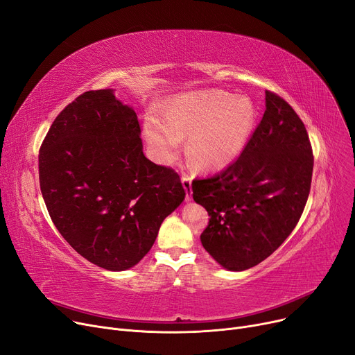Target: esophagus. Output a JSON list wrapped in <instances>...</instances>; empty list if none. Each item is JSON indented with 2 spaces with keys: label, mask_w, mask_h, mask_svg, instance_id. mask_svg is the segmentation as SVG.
Wrapping results in <instances>:
<instances>
[{
  "label": "esophagus",
  "mask_w": 355,
  "mask_h": 355,
  "mask_svg": "<svg viewBox=\"0 0 355 355\" xmlns=\"http://www.w3.org/2000/svg\"><path fill=\"white\" fill-rule=\"evenodd\" d=\"M191 175H189V174H184L182 175V178H181V181H182V185H184V189H185V200L187 201H190L191 198H193V190H191Z\"/></svg>",
  "instance_id": "1"
}]
</instances>
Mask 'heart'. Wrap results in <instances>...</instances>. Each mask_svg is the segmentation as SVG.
<instances>
[{"mask_svg": "<svg viewBox=\"0 0 355 355\" xmlns=\"http://www.w3.org/2000/svg\"><path fill=\"white\" fill-rule=\"evenodd\" d=\"M254 123V107L246 98L226 92H204L174 101L164 119L148 116L144 134L161 162H171L182 137L190 135L187 155L193 164L217 170L230 164L245 148Z\"/></svg>", "mask_w": 355, "mask_h": 355, "instance_id": "1", "label": "heart"}]
</instances>
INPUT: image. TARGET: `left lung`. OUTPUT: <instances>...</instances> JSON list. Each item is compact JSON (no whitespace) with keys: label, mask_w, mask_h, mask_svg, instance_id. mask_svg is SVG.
Masks as SVG:
<instances>
[{"label":"left lung","mask_w":355,"mask_h":355,"mask_svg":"<svg viewBox=\"0 0 355 355\" xmlns=\"http://www.w3.org/2000/svg\"><path fill=\"white\" fill-rule=\"evenodd\" d=\"M313 154L293 107L266 90V110L243 151L225 170L191 182L210 220L200 239L229 270L263 262L300 221L311 190Z\"/></svg>","instance_id":"1"}]
</instances>
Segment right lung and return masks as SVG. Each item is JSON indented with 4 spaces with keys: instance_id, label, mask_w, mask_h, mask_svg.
Here are the masks:
<instances>
[{
    "instance_id": "1",
    "label": "right lung",
    "mask_w": 355,
    "mask_h": 355,
    "mask_svg": "<svg viewBox=\"0 0 355 355\" xmlns=\"http://www.w3.org/2000/svg\"><path fill=\"white\" fill-rule=\"evenodd\" d=\"M132 107L112 90L69 103L40 146V190L55 229L93 265L135 266L185 197L178 173L149 161Z\"/></svg>"
}]
</instances>
